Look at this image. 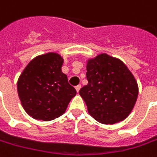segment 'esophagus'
<instances>
[{"instance_id":"34e87169","label":"esophagus","mask_w":157,"mask_h":157,"mask_svg":"<svg viewBox=\"0 0 157 157\" xmlns=\"http://www.w3.org/2000/svg\"><path fill=\"white\" fill-rule=\"evenodd\" d=\"M81 85H77V86H75V89H76V91H77V93L79 92V90H80V89H81Z\"/></svg>"}]
</instances>
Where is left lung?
Returning a JSON list of instances; mask_svg holds the SVG:
<instances>
[{"label":"left lung","mask_w":157,"mask_h":157,"mask_svg":"<svg viewBox=\"0 0 157 157\" xmlns=\"http://www.w3.org/2000/svg\"><path fill=\"white\" fill-rule=\"evenodd\" d=\"M88 84L80 89L89 115L102 124H115L131 113L138 96L137 82L123 62L102 53L87 62Z\"/></svg>","instance_id":"obj_1"}]
</instances>
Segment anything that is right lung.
<instances>
[{"instance_id":"obj_1","label":"right lung","mask_w":157,"mask_h":157,"mask_svg":"<svg viewBox=\"0 0 157 157\" xmlns=\"http://www.w3.org/2000/svg\"><path fill=\"white\" fill-rule=\"evenodd\" d=\"M63 58L49 52L31 60L17 81L21 105L32 118L51 121L62 116L76 90L62 73Z\"/></svg>"}]
</instances>
